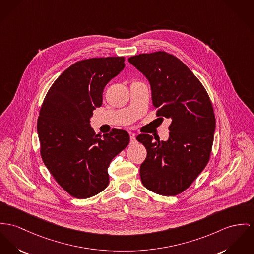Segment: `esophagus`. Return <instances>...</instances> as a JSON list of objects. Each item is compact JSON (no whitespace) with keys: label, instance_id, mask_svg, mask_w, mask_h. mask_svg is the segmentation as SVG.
<instances>
[{"label":"esophagus","instance_id":"34e87169","mask_svg":"<svg viewBox=\"0 0 254 254\" xmlns=\"http://www.w3.org/2000/svg\"><path fill=\"white\" fill-rule=\"evenodd\" d=\"M136 138H135V135L134 134H131L130 135V144L132 145V144H135L136 143Z\"/></svg>","mask_w":254,"mask_h":254}]
</instances>
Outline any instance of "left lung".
Here are the masks:
<instances>
[{"mask_svg": "<svg viewBox=\"0 0 254 254\" xmlns=\"http://www.w3.org/2000/svg\"><path fill=\"white\" fill-rule=\"evenodd\" d=\"M128 62L148 79L156 116L171 120L166 141L136 137L147 150L140 166L142 184L157 194L177 195L209 161L215 128L212 102L192 71L171 54H140Z\"/></svg>", "mask_w": 254, "mask_h": 254, "instance_id": "obj_1", "label": "left lung"}]
</instances>
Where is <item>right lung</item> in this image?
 <instances>
[{"mask_svg":"<svg viewBox=\"0 0 254 254\" xmlns=\"http://www.w3.org/2000/svg\"><path fill=\"white\" fill-rule=\"evenodd\" d=\"M124 57L83 60L66 68L49 89L38 119L42 160L69 194L78 199L102 191L109 184L111 160L129 143L126 130L100 136L90 125L102 104L107 83L124 69Z\"/></svg>","mask_w":254,"mask_h":254,"instance_id":"obj_1","label":"right lung"}]
</instances>
